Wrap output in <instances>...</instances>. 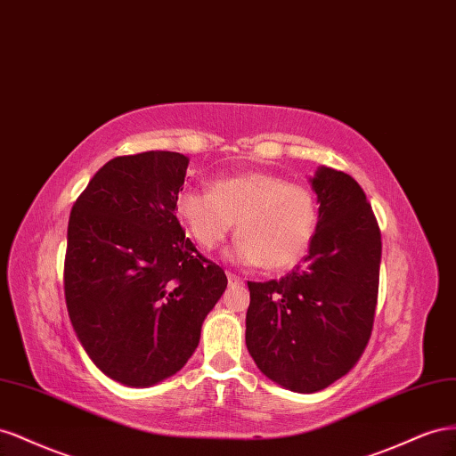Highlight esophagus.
Masks as SVG:
<instances>
[{
	"label": "esophagus",
	"mask_w": 456,
	"mask_h": 456,
	"mask_svg": "<svg viewBox=\"0 0 456 456\" xmlns=\"http://www.w3.org/2000/svg\"><path fill=\"white\" fill-rule=\"evenodd\" d=\"M227 279H229V282H231V284H239V282H242V277H239L237 273H231V271H227Z\"/></svg>",
	"instance_id": "esophagus-1"
}]
</instances>
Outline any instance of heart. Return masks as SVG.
I'll use <instances>...</instances> for the list:
<instances>
[{
	"instance_id": "1",
	"label": "heart",
	"mask_w": 456,
	"mask_h": 456,
	"mask_svg": "<svg viewBox=\"0 0 456 456\" xmlns=\"http://www.w3.org/2000/svg\"><path fill=\"white\" fill-rule=\"evenodd\" d=\"M175 214L191 239L212 252L237 221V244L231 256L244 265L282 271L302 262L314 242L319 204L305 185L269 172L217 177L210 191L183 189Z\"/></svg>"
}]
</instances>
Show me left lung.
<instances>
[{
  "label": "left lung",
  "mask_w": 456,
  "mask_h": 456,
  "mask_svg": "<svg viewBox=\"0 0 456 456\" xmlns=\"http://www.w3.org/2000/svg\"><path fill=\"white\" fill-rule=\"evenodd\" d=\"M319 221L309 254L281 279L248 281L246 347L267 379L314 394L365 351L379 300L382 237L357 181L332 167L311 179Z\"/></svg>",
  "instance_id": "8db88e82"
}]
</instances>
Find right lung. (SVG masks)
<instances>
[{"mask_svg": "<svg viewBox=\"0 0 456 456\" xmlns=\"http://www.w3.org/2000/svg\"><path fill=\"white\" fill-rule=\"evenodd\" d=\"M189 159L170 151L116 156L76 199L64 300L86 354L132 387L183 369L227 277L185 239L175 216Z\"/></svg>", "mask_w": 456, "mask_h": 456, "instance_id": "1", "label": "right lung"}]
</instances>
